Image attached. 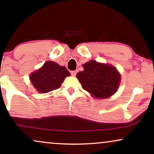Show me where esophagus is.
<instances>
[{
    "label": "esophagus",
    "mask_w": 154,
    "mask_h": 154,
    "mask_svg": "<svg viewBox=\"0 0 154 154\" xmlns=\"http://www.w3.org/2000/svg\"><path fill=\"white\" fill-rule=\"evenodd\" d=\"M77 70H75V71H71V75H73V76H75L76 74H77Z\"/></svg>",
    "instance_id": "34e87169"
}]
</instances>
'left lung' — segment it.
I'll return each instance as SVG.
<instances>
[{"instance_id": "left-lung-1", "label": "left lung", "mask_w": 154, "mask_h": 154, "mask_svg": "<svg viewBox=\"0 0 154 154\" xmlns=\"http://www.w3.org/2000/svg\"><path fill=\"white\" fill-rule=\"evenodd\" d=\"M84 70L77 74L82 88L94 97L106 98L118 89L120 74L116 67L90 60L83 65Z\"/></svg>"}]
</instances>
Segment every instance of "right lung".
I'll use <instances>...</instances> for the list:
<instances>
[{"instance_id":"add662e5","label":"right lung","mask_w":154,"mask_h":154,"mask_svg":"<svg viewBox=\"0 0 154 154\" xmlns=\"http://www.w3.org/2000/svg\"><path fill=\"white\" fill-rule=\"evenodd\" d=\"M69 75L70 73L65 67L48 61L31 75L30 80L38 92L44 94L58 89L65 77Z\"/></svg>"}]
</instances>
